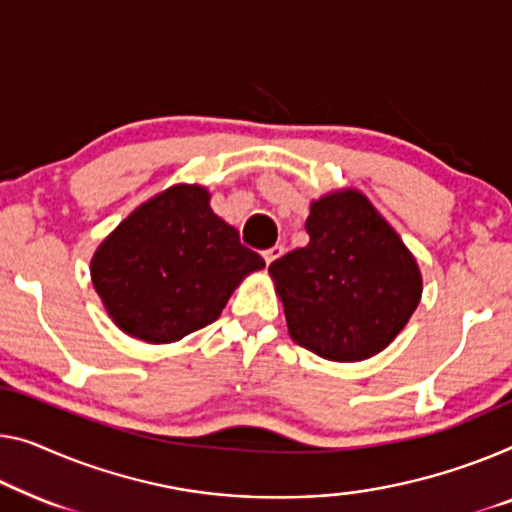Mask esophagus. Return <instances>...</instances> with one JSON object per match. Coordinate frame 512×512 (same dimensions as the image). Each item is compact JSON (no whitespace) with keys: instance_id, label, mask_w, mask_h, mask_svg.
Masks as SVG:
<instances>
[{"instance_id":"34e87169","label":"esophagus","mask_w":512,"mask_h":512,"mask_svg":"<svg viewBox=\"0 0 512 512\" xmlns=\"http://www.w3.org/2000/svg\"><path fill=\"white\" fill-rule=\"evenodd\" d=\"M285 253V248L282 246H273V248H269V250H264V262L266 264H271V262H276V259Z\"/></svg>"}]
</instances>
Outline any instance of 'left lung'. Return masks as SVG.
I'll return each instance as SVG.
<instances>
[{
  "label": "left lung",
  "instance_id": "left-lung-1",
  "mask_svg": "<svg viewBox=\"0 0 512 512\" xmlns=\"http://www.w3.org/2000/svg\"><path fill=\"white\" fill-rule=\"evenodd\" d=\"M308 246L269 266L294 342L352 363L391 345L423 294L414 255L354 188L310 204Z\"/></svg>",
  "mask_w": 512,
  "mask_h": 512
}]
</instances>
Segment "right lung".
I'll list each match as a JSON object with an SVG mask.
<instances>
[{
  "label": "right lung",
  "mask_w": 512,
  "mask_h": 512,
  "mask_svg": "<svg viewBox=\"0 0 512 512\" xmlns=\"http://www.w3.org/2000/svg\"><path fill=\"white\" fill-rule=\"evenodd\" d=\"M209 190L179 183L121 220L91 259V282L121 331L165 345L216 322L264 259L209 207Z\"/></svg>",
  "instance_id": "1"
}]
</instances>
